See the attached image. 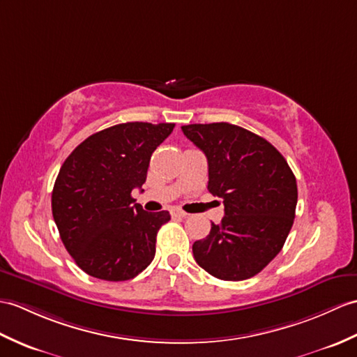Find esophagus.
<instances>
[{
    "label": "esophagus",
    "instance_id": "34e87169",
    "mask_svg": "<svg viewBox=\"0 0 357 357\" xmlns=\"http://www.w3.org/2000/svg\"><path fill=\"white\" fill-rule=\"evenodd\" d=\"M170 214H172L173 218H187V213H184V211L179 210V208H172Z\"/></svg>",
    "mask_w": 357,
    "mask_h": 357
}]
</instances>
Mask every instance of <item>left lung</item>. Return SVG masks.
I'll return each instance as SVG.
<instances>
[{
    "instance_id": "left-lung-1",
    "label": "left lung",
    "mask_w": 357,
    "mask_h": 357,
    "mask_svg": "<svg viewBox=\"0 0 357 357\" xmlns=\"http://www.w3.org/2000/svg\"><path fill=\"white\" fill-rule=\"evenodd\" d=\"M208 161V192L225 216L193 243L196 263L213 277L240 281L275 259L295 219L298 188L284 156L269 141L236 124L181 128Z\"/></svg>"
}]
</instances>
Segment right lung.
<instances>
[{
	"label": "right lung",
	"mask_w": 357,
	"mask_h": 357,
	"mask_svg": "<svg viewBox=\"0 0 357 357\" xmlns=\"http://www.w3.org/2000/svg\"><path fill=\"white\" fill-rule=\"evenodd\" d=\"M173 123L132 121L88 137L65 160L52 211L66 251L88 275L126 281L155 257L156 234L169 211L147 213L132 197L146 182L151 156Z\"/></svg>",
	"instance_id": "right-lung-1"
}]
</instances>
